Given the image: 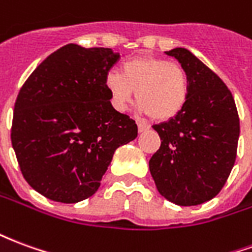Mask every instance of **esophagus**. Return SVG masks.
<instances>
[{
	"instance_id": "34e87169",
	"label": "esophagus",
	"mask_w": 252,
	"mask_h": 252,
	"mask_svg": "<svg viewBox=\"0 0 252 252\" xmlns=\"http://www.w3.org/2000/svg\"><path fill=\"white\" fill-rule=\"evenodd\" d=\"M137 129H139V132L142 133V132L148 131V129H150V126H148V124H146V123L139 121V123H137Z\"/></svg>"
}]
</instances>
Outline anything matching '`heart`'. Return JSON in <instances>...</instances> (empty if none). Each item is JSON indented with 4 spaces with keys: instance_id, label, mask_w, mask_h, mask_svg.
I'll return each mask as SVG.
<instances>
[{
    "instance_id": "obj_1",
    "label": "heart",
    "mask_w": 252,
    "mask_h": 252,
    "mask_svg": "<svg viewBox=\"0 0 252 252\" xmlns=\"http://www.w3.org/2000/svg\"><path fill=\"white\" fill-rule=\"evenodd\" d=\"M110 102L126 112L136 90L139 110L155 120L173 119L189 98V79L177 63L153 57H140L123 63L121 72L112 70L105 77Z\"/></svg>"
}]
</instances>
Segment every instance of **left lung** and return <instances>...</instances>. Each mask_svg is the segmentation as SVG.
<instances>
[{
	"label": "left lung",
	"instance_id": "8db88e82",
	"mask_svg": "<svg viewBox=\"0 0 252 252\" xmlns=\"http://www.w3.org/2000/svg\"><path fill=\"white\" fill-rule=\"evenodd\" d=\"M181 63L189 79V98L178 115L153 128L160 148L150 173L166 200L200 205L219 194L233 167L239 116L225 83L186 48L164 51Z\"/></svg>",
	"mask_w": 252,
	"mask_h": 252
}]
</instances>
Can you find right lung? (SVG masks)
Wrapping results in <instances>:
<instances>
[{
  "instance_id": "right-lung-1",
  "label": "right lung",
  "mask_w": 252,
  "mask_h": 252,
  "mask_svg": "<svg viewBox=\"0 0 252 252\" xmlns=\"http://www.w3.org/2000/svg\"><path fill=\"white\" fill-rule=\"evenodd\" d=\"M110 48L67 44L25 81L14 104L12 146L25 181L47 198L75 204L93 195L116 148L137 126L112 106L105 77Z\"/></svg>"
}]
</instances>
